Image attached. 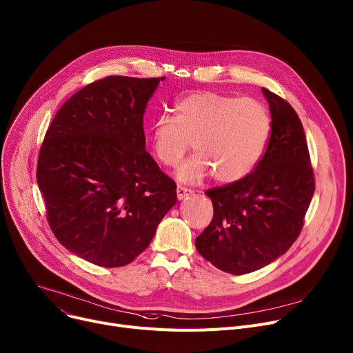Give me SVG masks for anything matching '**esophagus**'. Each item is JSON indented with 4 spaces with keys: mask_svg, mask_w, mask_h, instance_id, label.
Wrapping results in <instances>:
<instances>
[{
    "mask_svg": "<svg viewBox=\"0 0 353 353\" xmlns=\"http://www.w3.org/2000/svg\"><path fill=\"white\" fill-rule=\"evenodd\" d=\"M177 199L179 200H183L184 197H187V196H190L193 192L190 190V189H187V187H183V185H177Z\"/></svg>",
    "mask_w": 353,
    "mask_h": 353,
    "instance_id": "obj_1",
    "label": "esophagus"
}]
</instances>
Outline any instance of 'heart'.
Returning <instances> with one entry per match:
<instances>
[{
    "instance_id": "heart-1",
    "label": "heart",
    "mask_w": 353,
    "mask_h": 353,
    "mask_svg": "<svg viewBox=\"0 0 353 353\" xmlns=\"http://www.w3.org/2000/svg\"><path fill=\"white\" fill-rule=\"evenodd\" d=\"M174 119L159 116L150 126L152 149L163 166L173 168L190 149L197 153L180 164V181L197 183L213 174L220 183L239 181L263 159L271 139V116L254 98L217 92H193L174 106Z\"/></svg>"
}]
</instances>
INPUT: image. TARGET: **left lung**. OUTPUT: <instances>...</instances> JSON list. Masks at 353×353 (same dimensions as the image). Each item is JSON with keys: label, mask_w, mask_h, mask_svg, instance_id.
<instances>
[{"label": "left lung", "mask_w": 353, "mask_h": 353, "mask_svg": "<svg viewBox=\"0 0 353 353\" xmlns=\"http://www.w3.org/2000/svg\"><path fill=\"white\" fill-rule=\"evenodd\" d=\"M271 110V139L255 169L205 194L214 216L196 239L201 256L241 275L271 264L298 239L315 192L307 137L294 108L263 88Z\"/></svg>", "instance_id": "left-lung-1"}]
</instances>
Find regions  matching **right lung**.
Segmentation results:
<instances>
[{
	"mask_svg": "<svg viewBox=\"0 0 353 353\" xmlns=\"http://www.w3.org/2000/svg\"><path fill=\"white\" fill-rule=\"evenodd\" d=\"M163 79L114 75L86 85L41 145L37 181L54 236L99 267L132 263L176 204V183L145 149V109Z\"/></svg>",
	"mask_w": 353,
	"mask_h": 353,
	"instance_id": "right-lung-1",
	"label": "right lung"
}]
</instances>
